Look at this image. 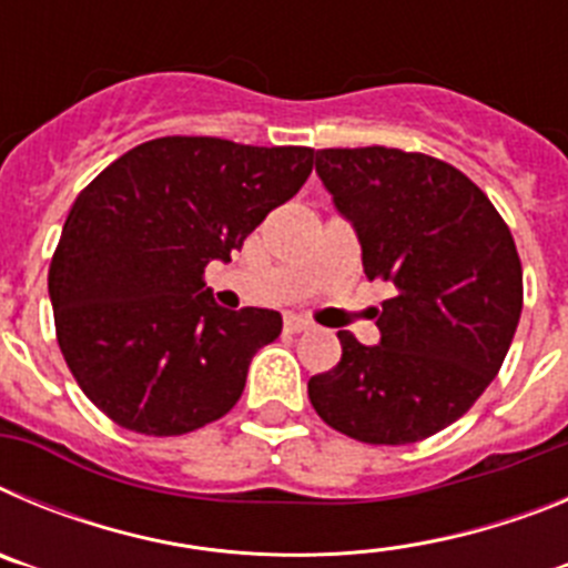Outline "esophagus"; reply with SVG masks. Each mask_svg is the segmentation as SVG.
<instances>
[{
    "mask_svg": "<svg viewBox=\"0 0 568 568\" xmlns=\"http://www.w3.org/2000/svg\"><path fill=\"white\" fill-rule=\"evenodd\" d=\"M310 327H313V324H310L304 315H287V318H284V329H287V333H304V329Z\"/></svg>",
    "mask_w": 568,
    "mask_h": 568,
    "instance_id": "obj_1",
    "label": "esophagus"
}]
</instances>
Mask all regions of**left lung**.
Returning <instances> with one entry per match:
<instances>
[{"mask_svg": "<svg viewBox=\"0 0 568 568\" xmlns=\"http://www.w3.org/2000/svg\"><path fill=\"white\" fill-rule=\"evenodd\" d=\"M315 170L358 233L366 278L395 295L378 346L338 333L341 361L310 378V400L364 444L429 438L469 413L509 353L524 310L515 239L484 190L435 155L327 148Z\"/></svg>", "mask_w": 568, "mask_h": 568, "instance_id": "1", "label": "left lung"}]
</instances>
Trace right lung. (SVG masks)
I'll use <instances>...</instances> for the list:
<instances>
[{
	"label": "right lung",
	"instance_id": "1",
	"mask_svg": "<svg viewBox=\"0 0 568 568\" xmlns=\"http://www.w3.org/2000/svg\"><path fill=\"white\" fill-rule=\"evenodd\" d=\"M313 148L164 135L119 155L79 193L50 261L64 364L130 433H193L227 415L273 310H222L204 267L230 261L313 173Z\"/></svg>",
	"mask_w": 568,
	"mask_h": 568
}]
</instances>
